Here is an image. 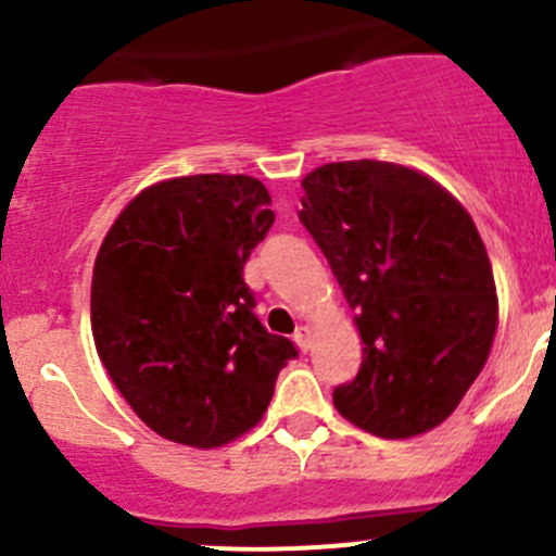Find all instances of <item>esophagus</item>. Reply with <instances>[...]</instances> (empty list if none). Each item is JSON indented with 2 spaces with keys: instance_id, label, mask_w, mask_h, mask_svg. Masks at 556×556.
<instances>
[{
  "instance_id": "esophagus-1",
  "label": "esophagus",
  "mask_w": 556,
  "mask_h": 556,
  "mask_svg": "<svg viewBox=\"0 0 556 556\" xmlns=\"http://www.w3.org/2000/svg\"><path fill=\"white\" fill-rule=\"evenodd\" d=\"M295 344L301 346V352H306L312 346V328L309 325H299V328H295Z\"/></svg>"
}]
</instances>
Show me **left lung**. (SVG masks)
<instances>
[{
  "instance_id": "left-lung-1",
  "label": "left lung",
  "mask_w": 556,
  "mask_h": 556,
  "mask_svg": "<svg viewBox=\"0 0 556 556\" xmlns=\"http://www.w3.org/2000/svg\"><path fill=\"white\" fill-rule=\"evenodd\" d=\"M299 220L328 257L363 366L333 403L382 439L435 428L484 368L497 328L490 257L439 182L390 161H341L304 177Z\"/></svg>"
}]
</instances>
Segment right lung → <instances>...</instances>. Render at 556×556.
Returning <instances> with one entry per match:
<instances>
[{
    "label": "right lung",
    "mask_w": 556,
    "mask_h": 556,
    "mask_svg": "<svg viewBox=\"0 0 556 556\" xmlns=\"http://www.w3.org/2000/svg\"><path fill=\"white\" fill-rule=\"evenodd\" d=\"M271 195L247 174L144 188L97 255V352L137 417L177 444L220 446L250 430L299 355L255 317L244 263L268 233Z\"/></svg>",
    "instance_id": "1"
}]
</instances>
